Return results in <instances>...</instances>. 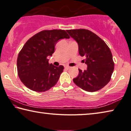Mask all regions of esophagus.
<instances>
[{
	"label": "esophagus",
	"mask_w": 131,
	"mask_h": 131,
	"mask_svg": "<svg viewBox=\"0 0 131 131\" xmlns=\"http://www.w3.org/2000/svg\"><path fill=\"white\" fill-rule=\"evenodd\" d=\"M65 68L66 70H68V69H70V67H69V66H66Z\"/></svg>",
	"instance_id": "obj_1"
}]
</instances>
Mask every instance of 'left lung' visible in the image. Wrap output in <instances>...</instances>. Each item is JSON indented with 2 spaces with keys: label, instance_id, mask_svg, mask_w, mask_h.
<instances>
[{
  "label": "left lung",
  "instance_id": "obj_1",
  "mask_svg": "<svg viewBox=\"0 0 131 131\" xmlns=\"http://www.w3.org/2000/svg\"><path fill=\"white\" fill-rule=\"evenodd\" d=\"M78 45L79 54L85 57L87 65L84 71L79 69L75 84L87 92H95L103 88L110 81L114 63L110 49L101 38L85 29L66 31Z\"/></svg>",
  "mask_w": 131,
  "mask_h": 131
}]
</instances>
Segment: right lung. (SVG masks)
Segmentation results:
<instances>
[{
    "mask_svg": "<svg viewBox=\"0 0 131 131\" xmlns=\"http://www.w3.org/2000/svg\"><path fill=\"white\" fill-rule=\"evenodd\" d=\"M64 38H70L64 30H45L25 43L17 57V67L19 78L28 88L43 92L56 84L64 67L49 64L47 57L52 56L57 42Z\"/></svg>",
    "mask_w": 131,
    "mask_h": 131,
    "instance_id": "obj_1",
    "label": "right lung"
}]
</instances>
